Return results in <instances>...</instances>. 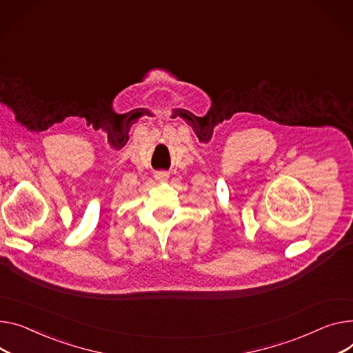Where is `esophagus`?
Returning a JSON list of instances; mask_svg holds the SVG:
<instances>
[{"instance_id":"34e87169","label":"esophagus","mask_w":353,"mask_h":353,"mask_svg":"<svg viewBox=\"0 0 353 353\" xmlns=\"http://www.w3.org/2000/svg\"><path fill=\"white\" fill-rule=\"evenodd\" d=\"M154 179H156L157 181L163 183V181H166V180L169 179V174H168V173H164V172H159V173H156Z\"/></svg>"}]
</instances>
